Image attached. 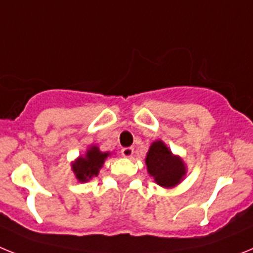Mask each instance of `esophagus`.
Instances as JSON below:
<instances>
[{
  "label": "esophagus",
  "mask_w": 253,
  "mask_h": 253,
  "mask_svg": "<svg viewBox=\"0 0 253 253\" xmlns=\"http://www.w3.org/2000/svg\"><path fill=\"white\" fill-rule=\"evenodd\" d=\"M121 153L125 158H131L133 156V148H123Z\"/></svg>",
  "instance_id": "34e87169"
}]
</instances>
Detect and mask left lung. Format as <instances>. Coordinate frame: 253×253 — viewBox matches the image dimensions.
<instances>
[{"mask_svg": "<svg viewBox=\"0 0 253 253\" xmlns=\"http://www.w3.org/2000/svg\"><path fill=\"white\" fill-rule=\"evenodd\" d=\"M145 165L150 177L165 189L175 188L186 176L185 162L181 157L173 154L162 140H156L150 144Z\"/></svg>", "mask_w": 253, "mask_h": 253, "instance_id": "obj_1", "label": "left lung"}]
</instances>
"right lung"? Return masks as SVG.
<instances>
[{
	"label": "right lung",
	"instance_id": "right-lung-1",
	"mask_svg": "<svg viewBox=\"0 0 253 253\" xmlns=\"http://www.w3.org/2000/svg\"><path fill=\"white\" fill-rule=\"evenodd\" d=\"M112 156L109 152H101L97 145H90L86 149L84 156L78 157L71 163L76 179L80 182H87L99 175V171L103 167L108 157Z\"/></svg>",
	"mask_w": 253,
	"mask_h": 253
}]
</instances>
